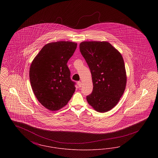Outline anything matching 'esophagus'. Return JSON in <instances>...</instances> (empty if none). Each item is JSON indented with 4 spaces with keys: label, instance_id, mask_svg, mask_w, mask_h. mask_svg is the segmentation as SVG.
Returning <instances> with one entry per match:
<instances>
[{
    "label": "esophagus",
    "instance_id": "34e87169",
    "mask_svg": "<svg viewBox=\"0 0 158 158\" xmlns=\"http://www.w3.org/2000/svg\"><path fill=\"white\" fill-rule=\"evenodd\" d=\"M77 85H78L79 87V88H81V87L82 86V82H81V81H79V82H77Z\"/></svg>",
    "mask_w": 158,
    "mask_h": 158
}]
</instances>
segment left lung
Returning <instances> with one entry per match:
<instances>
[{
    "mask_svg": "<svg viewBox=\"0 0 158 158\" xmlns=\"http://www.w3.org/2000/svg\"><path fill=\"white\" fill-rule=\"evenodd\" d=\"M80 52L90 69L93 82L88 104L99 113L111 110L119 102L127 75L121 53L107 41H83Z\"/></svg>",
    "mask_w": 158,
    "mask_h": 158,
    "instance_id": "1",
    "label": "left lung"
}]
</instances>
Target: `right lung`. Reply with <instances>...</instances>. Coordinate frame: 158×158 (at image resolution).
Segmentation results:
<instances>
[{"instance_id":"add662e5","label":"right lung","mask_w":158,"mask_h":158,"mask_svg":"<svg viewBox=\"0 0 158 158\" xmlns=\"http://www.w3.org/2000/svg\"><path fill=\"white\" fill-rule=\"evenodd\" d=\"M77 43L57 41L45 44L31 63L30 80L38 101L47 109L57 111L73 96L76 88L67 66Z\"/></svg>"}]
</instances>
